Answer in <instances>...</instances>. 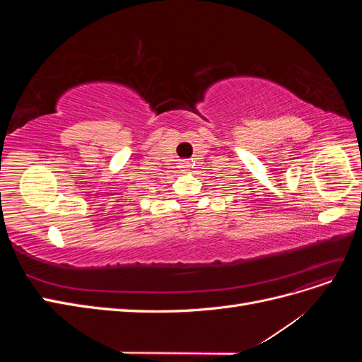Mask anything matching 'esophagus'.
<instances>
[{
	"label": "esophagus",
	"mask_w": 362,
	"mask_h": 362,
	"mask_svg": "<svg viewBox=\"0 0 362 362\" xmlns=\"http://www.w3.org/2000/svg\"><path fill=\"white\" fill-rule=\"evenodd\" d=\"M184 166H187V164H184Z\"/></svg>",
	"instance_id": "obj_1"
}]
</instances>
